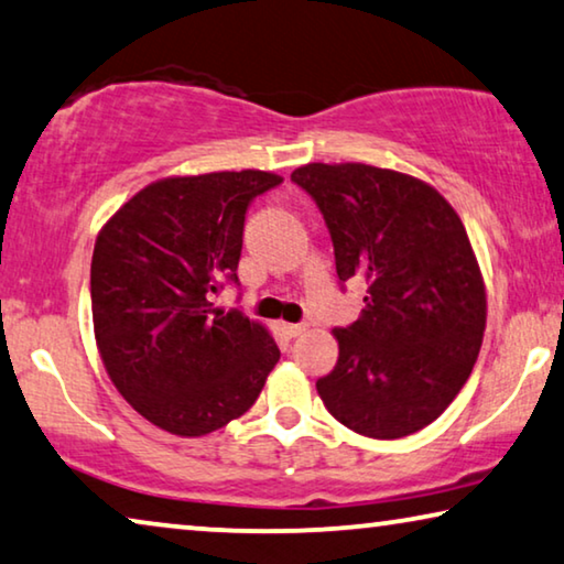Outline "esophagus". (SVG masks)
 <instances>
[{"label": "esophagus", "instance_id": "obj_1", "mask_svg": "<svg viewBox=\"0 0 564 564\" xmlns=\"http://www.w3.org/2000/svg\"><path fill=\"white\" fill-rule=\"evenodd\" d=\"M281 329L285 336H289V339H296V336L306 332V324H281Z\"/></svg>", "mask_w": 564, "mask_h": 564}]
</instances>
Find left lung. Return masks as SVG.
I'll return each mask as SVG.
<instances>
[{"instance_id": "1", "label": "left lung", "mask_w": 564, "mask_h": 564, "mask_svg": "<svg viewBox=\"0 0 564 564\" xmlns=\"http://www.w3.org/2000/svg\"><path fill=\"white\" fill-rule=\"evenodd\" d=\"M332 235L339 285L367 283L362 316L336 326L339 359L316 390L349 431L392 441L431 425L464 388L486 293L460 217L415 176L367 164L291 174Z\"/></svg>"}]
</instances>
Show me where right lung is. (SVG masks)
I'll return each mask as SVG.
<instances>
[{"label": "right lung", "mask_w": 564, "mask_h": 564, "mask_svg": "<svg viewBox=\"0 0 564 564\" xmlns=\"http://www.w3.org/2000/svg\"><path fill=\"white\" fill-rule=\"evenodd\" d=\"M281 182L258 170L154 182L98 235L90 304L100 359L123 400L162 431L192 438L228 425L281 359L263 326L213 304L240 285L250 202Z\"/></svg>", "instance_id": "obj_1"}]
</instances>
